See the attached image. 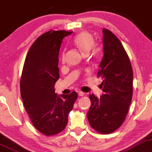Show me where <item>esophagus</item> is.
<instances>
[{
    "mask_svg": "<svg viewBox=\"0 0 152 152\" xmlns=\"http://www.w3.org/2000/svg\"><path fill=\"white\" fill-rule=\"evenodd\" d=\"M78 96H80V97H83V95H85V93H83V92H81V91H79L78 92Z\"/></svg>",
    "mask_w": 152,
    "mask_h": 152,
    "instance_id": "1",
    "label": "esophagus"
}]
</instances>
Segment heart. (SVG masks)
Wrapping results in <instances>:
<instances>
[{
	"label": "heart",
	"instance_id": "1",
	"mask_svg": "<svg viewBox=\"0 0 152 152\" xmlns=\"http://www.w3.org/2000/svg\"><path fill=\"white\" fill-rule=\"evenodd\" d=\"M73 44L80 50V51L84 55H86L90 49H93L94 54L97 55L99 51V48L96 46H93L94 40L92 35L88 32H81L76 36L73 39ZM63 61L64 60V55H62Z\"/></svg>",
	"mask_w": 152,
	"mask_h": 152
}]
</instances>
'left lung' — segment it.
I'll list each match as a JSON object with an SVG mask.
<instances>
[{
	"label": "left lung",
	"mask_w": 152,
	"mask_h": 152,
	"mask_svg": "<svg viewBox=\"0 0 152 152\" xmlns=\"http://www.w3.org/2000/svg\"><path fill=\"white\" fill-rule=\"evenodd\" d=\"M104 55L97 77L104 92L100 98L90 95L91 106L87 113L91 127L109 134L125 121L132 101L133 74L130 59L122 43L111 31L102 30Z\"/></svg>",
	"instance_id": "left-lung-1"
}]
</instances>
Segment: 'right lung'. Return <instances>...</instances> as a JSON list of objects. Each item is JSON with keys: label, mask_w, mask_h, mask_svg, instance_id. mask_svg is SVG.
<instances>
[{"label": "right lung", "mask_w": 152, "mask_h": 152, "mask_svg": "<svg viewBox=\"0 0 152 152\" xmlns=\"http://www.w3.org/2000/svg\"><path fill=\"white\" fill-rule=\"evenodd\" d=\"M72 34L49 31L39 36L26 55L20 79L21 97L33 126L45 135H57L66 126L78 97L76 92L57 95L59 52L63 38Z\"/></svg>", "instance_id": "1"}]
</instances>
